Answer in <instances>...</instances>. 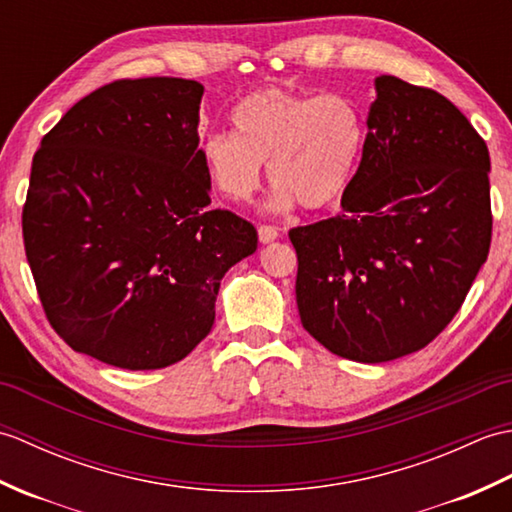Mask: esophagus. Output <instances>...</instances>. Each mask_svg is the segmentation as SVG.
I'll list each match as a JSON object with an SVG mask.
<instances>
[{"label": "esophagus", "mask_w": 512, "mask_h": 512, "mask_svg": "<svg viewBox=\"0 0 512 512\" xmlns=\"http://www.w3.org/2000/svg\"><path fill=\"white\" fill-rule=\"evenodd\" d=\"M257 233H259V242L262 244H270V242H275V239L279 237V231L275 226H270V224H262L257 228Z\"/></svg>", "instance_id": "34e87169"}]
</instances>
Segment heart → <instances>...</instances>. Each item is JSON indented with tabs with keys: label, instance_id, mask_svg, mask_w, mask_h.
Returning a JSON list of instances; mask_svg holds the SVG:
<instances>
[{
	"label": "heart",
	"instance_id": "1",
	"mask_svg": "<svg viewBox=\"0 0 512 512\" xmlns=\"http://www.w3.org/2000/svg\"><path fill=\"white\" fill-rule=\"evenodd\" d=\"M231 123L235 134L215 132L202 145L206 173L226 198L253 200L264 167L281 211L295 204L306 211L330 209L350 191L367 127L347 96L262 88L235 105Z\"/></svg>",
	"mask_w": 512,
	"mask_h": 512
}]
</instances>
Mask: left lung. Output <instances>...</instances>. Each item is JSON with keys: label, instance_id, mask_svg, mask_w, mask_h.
<instances>
[{"label": "left lung", "instance_id": "1", "mask_svg": "<svg viewBox=\"0 0 512 512\" xmlns=\"http://www.w3.org/2000/svg\"><path fill=\"white\" fill-rule=\"evenodd\" d=\"M488 171L484 138L449 99L378 76L341 213L288 233L303 328L358 363L429 345L488 257Z\"/></svg>", "mask_w": 512, "mask_h": 512}]
</instances>
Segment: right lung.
I'll return each instance as SVG.
<instances>
[{"instance_id": "obj_1", "label": "right lung", "mask_w": 512, "mask_h": 512, "mask_svg": "<svg viewBox=\"0 0 512 512\" xmlns=\"http://www.w3.org/2000/svg\"><path fill=\"white\" fill-rule=\"evenodd\" d=\"M198 81L123 79L63 114L32 158L21 228L50 325L132 369L182 361L215 321L224 273L257 231L213 209Z\"/></svg>"}]
</instances>
